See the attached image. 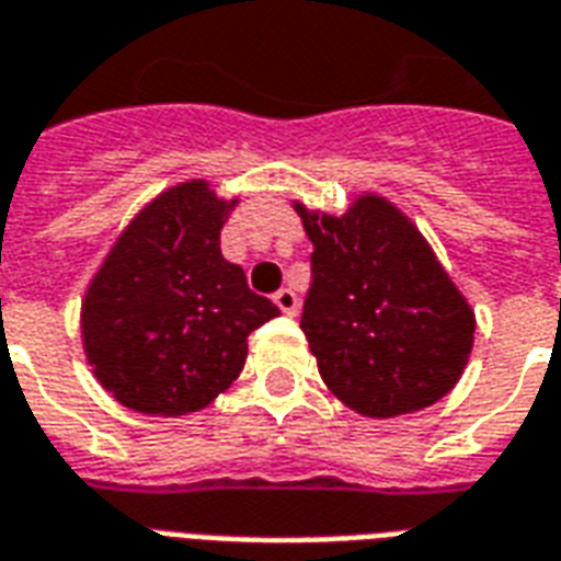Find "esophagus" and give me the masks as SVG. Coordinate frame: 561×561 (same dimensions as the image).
<instances>
[{
	"mask_svg": "<svg viewBox=\"0 0 561 561\" xmlns=\"http://www.w3.org/2000/svg\"><path fill=\"white\" fill-rule=\"evenodd\" d=\"M273 302H276L285 314H294L300 309V297H297L291 288H279V291L273 294Z\"/></svg>",
	"mask_w": 561,
	"mask_h": 561,
	"instance_id": "esophagus-1",
	"label": "esophagus"
}]
</instances>
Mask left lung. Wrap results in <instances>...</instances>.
<instances>
[{"mask_svg":"<svg viewBox=\"0 0 561 561\" xmlns=\"http://www.w3.org/2000/svg\"><path fill=\"white\" fill-rule=\"evenodd\" d=\"M294 210L314 247L300 330L327 389L368 419L437 404L467 368L476 312L425 234L377 193L342 217Z\"/></svg>","mask_w":561,"mask_h":561,"instance_id":"1","label":"left lung"}]
</instances>
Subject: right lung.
<instances>
[{
    "label": "right lung",
    "mask_w": 561,
    "mask_h": 561,
    "mask_svg": "<svg viewBox=\"0 0 561 561\" xmlns=\"http://www.w3.org/2000/svg\"><path fill=\"white\" fill-rule=\"evenodd\" d=\"M238 198L193 178L127 222L82 297V347L98 383L145 416H190L238 380L249 333L279 309L222 259Z\"/></svg>",
    "instance_id": "obj_1"
}]
</instances>
